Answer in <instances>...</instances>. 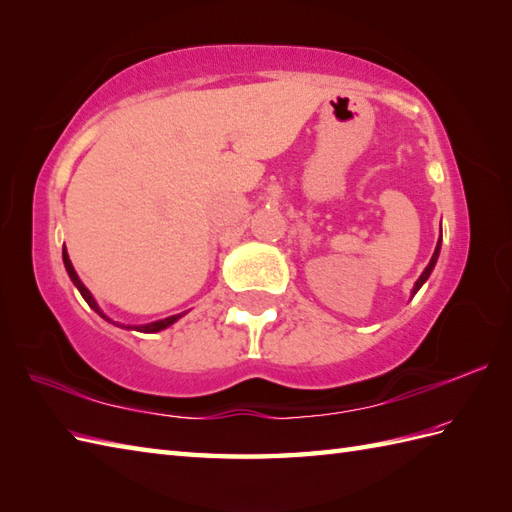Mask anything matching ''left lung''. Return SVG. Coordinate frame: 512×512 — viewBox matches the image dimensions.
Returning <instances> with one entry per match:
<instances>
[{
    "mask_svg": "<svg viewBox=\"0 0 512 512\" xmlns=\"http://www.w3.org/2000/svg\"><path fill=\"white\" fill-rule=\"evenodd\" d=\"M438 255H440V242H438V246H436V253H433V257H431V262H429V266L424 268V273L420 275V279L416 281V286H413V295H416V292L420 290V286L424 284V281L429 279V275H431V270H433V266H436V262H438Z\"/></svg>",
    "mask_w": 512,
    "mask_h": 512,
    "instance_id": "1",
    "label": "left lung"
}]
</instances>
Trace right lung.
Wrapping results in <instances>:
<instances>
[{
	"instance_id": "add662e5",
	"label": "right lung",
	"mask_w": 512,
	"mask_h": 512,
	"mask_svg": "<svg viewBox=\"0 0 512 512\" xmlns=\"http://www.w3.org/2000/svg\"><path fill=\"white\" fill-rule=\"evenodd\" d=\"M63 264H65V270H68V275H70V279H72V284L76 286V288H79V292H81V297L85 299V301H88V306L94 310V312H99L101 314V317L105 319V321H110V323H114L112 319H107L105 317V314L99 310V306H96V301L92 299V295H90V290L88 288H85L83 286V281L79 279V275H76L74 273V268H72V262H70V257H68V253H65V248H63ZM182 317V314H173V317H167V319H162V321H154V323H147V325H138V332H158V330H165V328H169V325L171 323H176L178 319ZM114 325H118V323H114ZM121 328H123V325H121ZM127 328H129V325H127Z\"/></svg>"
}]
</instances>
